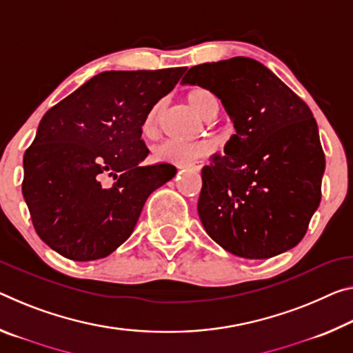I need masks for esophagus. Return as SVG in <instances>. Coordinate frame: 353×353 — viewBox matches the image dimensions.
<instances>
[{
    "mask_svg": "<svg viewBox=\"0 0 353 353\" xmlns=\"http://www.w3.org/2000/svg\"><path fill=\"white\" fill-rule=\"evenodd\" d=\"M179 170H192V171H201L203 168V161H190V163L177 165Z\"/></svg>",
    "mask_w": 353,
    "mask_h": 353,
    "instance_id": "1",
    "label": "esophagus"
}]
</instances>
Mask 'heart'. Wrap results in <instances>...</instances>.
I'll list each match as a JSON object with an SVG mask.
<instances>
[{
    "label": "heart",
    "instance_id": "b5f03b06",
    "mask_svg": "<svg viewBox=\"0 0 353 353\" xmlns=\"http://www.w3.org/2000/svg\"><path fill=\"white\" fill-rule=\"evenodd\" d=\"M188 103L193 106V110L203 117H209L218 111V100L210 91L204 88H196L188 94ZM160 103H155L152 108L149 110L143 121V132L146 135H152L157 130V124H159V114H160ZM210 146L204 141H179V139H165L159 146L154 148V157L159 161H165V163H190V161L203 157L209 152Z\"/></svg>",
    "mask_w": 353,
    "mask_h": 353
}]
</instances>
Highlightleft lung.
<instances>
[{
  "instance_id": "8db88e82",
  "label": "left lung",
  "mask_w": 353,
  "mask_h": 353,
  "mask_svg": "<svg viewBox=\"0 0 353 353\" xmlns=\"http://www.w3.org/2000/svg\"><path fill=\"white\" fill-rule=\"evenodd\" d=\"M182 85L215 94L236 128L225 155L203 168L198 214L205 232L245 259L294 248L321 203L325 171L310 106L243 56L194 65Z\"/></svg>"
}]
</instances>
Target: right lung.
<instances>
[{
	"label": "right lung",
	"instance_id": "right-lung-1",
	"mask_svg": "<svg viewBox=\"0 0 353 353\" xmlns=\"http://www.w3.org/2000/svg\"><path fill=\"white\" fill-rule=\"evenodd\" d=\"M185 67L102 72L43 114L23 157L21 192L37 236L72 261L106 257L132 236L149 194L176 166H143L149 110ZM113 176L111 188L104 181Z\"/></svg>",
	"mask_w": 353,
	"mask_h": 353
}]
</instances>
